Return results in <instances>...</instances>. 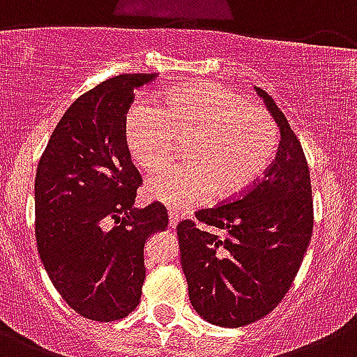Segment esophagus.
<instances>
[{
  "label": "esophagus",
  "instance_id": "esophagus-1",
  "mask_svg": "<svg viewBox=\"0 0 357 357\" xmlns=\"http://www.w3.org/2000/svg\"><path fill=\"white\" fill-rule=\"evenodd\" d=\"M168 219H169V227H176V224L181 222V215L176 212H173V210H169L168 212Z\"/></svg>",
  "mask_w": 357,
  "mask_h": 357
}]
</instances>
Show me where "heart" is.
Wrapping results in <instances>:
<instances>
[{
	"mask_svg": "<svg viewBox=\"0 0 357 357\" xmlns=\"http://www.w3.org/2000/svg\"><path fill=\"white\" fill-rule=\"evenodd\" d=\"M175 138H189L188 162L151 176L147 195L189 208L210 192L213 199H231L250 188L273 162L278 130L264 108L231 89L195 82L165 94L158 108H133L126 119L131 155L149 172L172 161Z\"/></svg>",
	"mask_w": 357,
	"mask_h": 357,
	"instance_id": "b5f03b06",
	"label": "heart"
}]
</instances>
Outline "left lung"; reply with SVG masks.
<instances>
[{
    "instance_id": "1",
    "label": "left lung",
    "mask_w": 357,
    "mask_h": 357,
    "mask_svg": "<svg viewBox=\"0 0 357 357\" xmlns=\"http://www.w3.org/2000/svg\"><path fill=\"white\" fill-rule=\"evenodd\" d=\"M278 126L280 145L261 182L240 199L196 213L224 236L191 220L176 226L189 300L199 317L240 328L270 314L289 291L310 243L314 212L307 159L275 101L256 87Z\"/></svg>"
}]
</instances>
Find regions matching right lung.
Here are the masks:
<instances>
[{"label": "right lung", "mask_w": 357, "mask_h": 357, "mask_svg": "<svg viewBox=\"0 0 357 357\" xmlns=\"http://www.w3.org/2000/svg\"><path fill=\"white\" fill-rule=\"evenodd\" d=\"M155 77L117 75L82 94L57 122L36 168L40 259L63 300L93 321H119L137 308L145 243L168 227L161 203L133 206L142 176L126 144L135 91Z\"/></svg>", "instance_id": "obj_1"}]
</instances>
